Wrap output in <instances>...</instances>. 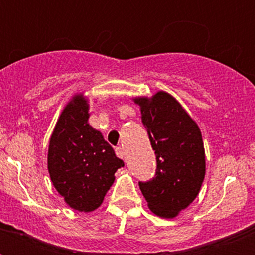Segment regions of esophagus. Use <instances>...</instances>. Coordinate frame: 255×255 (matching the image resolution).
Listing matches in <instances>:
<instances>
[{
  "label": "esophagus",
  "instance_id": "34e87169",
  "mask_svg": "<svg viewBox=\"0 0 255 255\" xmlns=\"http://www.w3.org/2000/svg\"><path fill=\"white\" fill-rule=\"evenodd\" d=\"M115 152H116V156H118V157H120V159H124V156H126V152H124L123 148L116 147Z\"/></svg>",
  "mask_w": 255,
  "mask_h": 255
}]
</instances>
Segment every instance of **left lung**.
Returning a JSON list of instances; mask_svg holds the SVG:
<instances>
[{
  "label": "left lung",
  "instance_id": "8db88e82",
  "mask_svg": "<svg viewBox=\"0 0 255 255\" xmlns=\"http://www.w3.org/2000/svg\"><path fill=\"white\" fill-rule=\"evenodd\" d=\"M135 103L140 106L157 164L155 177L140 181V190L153 213L173 218L197 197L205 177L201 131L167 92L136 98Z\"/></svg>",
  "mask_w": 255,
  "mask_h": 255
}]
</instances>
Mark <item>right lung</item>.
I'll use <instances>...</instances> for the list:
<instances>
[{"label": "right lung", "instance_id": "add662e5", "mask_svg": "<svg viewBox=\"0 0 255 255\" xmlns=\"http://www.w3.org/2000/svg\"><path fill=\"white\" fill-rule=\"evenodd\" d=\"M88 103L78 94L58 119L49 144L47 168L55 189L79 212L99 208L123 160L87 123Z\"/></svg>", "mask_w": 255, "mask_h": 255}]
</instances>
